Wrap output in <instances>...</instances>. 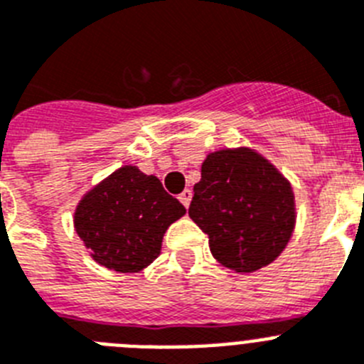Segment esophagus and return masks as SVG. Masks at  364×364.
Wrapping results in <instances>:
<instances>
[{
	"mask_svg": "<svg viewBox=\"0 0 364 364\" xmlns=\"http://www.w3.org/2000/svg\"><path fill=\"white\" fill-rule=\"evenodd\" d=\"M191 198H193L191 189H184V191L178 195V200L184 204V208H189V204H191Z\"/></svg>",
	"mask_w": 364,
	"mask_h": 364,
	"instance_id": "34e87169",
	"label": "esophagus"
}]
</instances>
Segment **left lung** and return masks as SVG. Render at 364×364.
Instances as JSON below:
<instances>
[{
    "instance_id": "8db88e82",
    "label": "left lung",
    "mask_w": 364,
    "mask_h": 364,
    "mask_svg": "<svg viewBox=\"0 0 364 364\" xmlns=\"http://www.w3.org/2000/svg\"><path fill=\"white\" fill-rule=\"evenodd\" d=\"M189 217L226 268L250 273L277 259L295 226L290 182L247 147L208 154Z\"/></svg>"
}]
</instances>
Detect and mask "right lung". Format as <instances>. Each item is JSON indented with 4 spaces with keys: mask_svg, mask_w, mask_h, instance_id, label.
<instances>
[{
    "mask_svg": "<svg viewBox=\"0 0 364 364\" xmlns=\"http://www.w3.org/2000/svg\"><path fill=\"white\" fill-rule=\"evenodd\" d=\"M184 213L156 176L124 166L80 200L74 228L98 264L136 273L160 255L164 233Z\"/></svg>",
    "mask_w": 364,
    "mask_h": 364,
    "instance_id": "right-lung-1",
    "label": "right lung"
}]
</instances>
